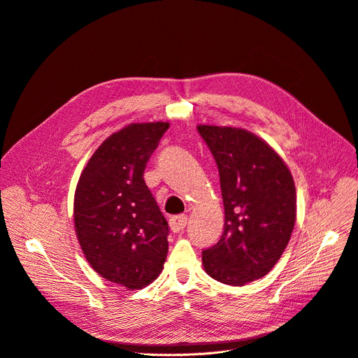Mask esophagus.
Here are the masks:
<instances>
[{
    "instance_id": "obj_1",
    "label": "esophagus",
    "mask_w": 358,
    "mask_h": 358,
    "mask_svg": "<svg viewBox=\"0 0 358 358\" xmlns=\"http://www.w3.org/2000/svg\"><path fill=\"white\" fill-rule=\"evenodd\" d=\"M169 224H171V229L173 231V233H179L180 229H183L187 224V217L186 215H175L169 220Z\"/></svg>"
}]
</instances>
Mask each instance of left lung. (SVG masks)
Here are the masks:
<instances>
[{
  "mask_svg": "<svg viewBox=\"0 0 358 358\" xmlns=\"http://www.w3.org/2000/svg\"><path fill=\"white\" fill-rule=\"evenodd\" d=\"M218 166L224 233L202 251L215 280L244 286L266 276L283 255L296 221V189L282 157L243 129L198 125Z\"/></svg>",
  "mask_w": 358,
  "mask_h": 358,
  "instance_id": "1",
  "label": "left lung"
}]
</instances>
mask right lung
<instances>
[{
	"instance_id": "obj_1",
	"label": "right lung",
	"mask_w": 358,
	"mask_h": 358,
	"mask_svg": "<svg viewBox=\"0 0 358 358\" xmlns=\"http://www.w3.org/2000/svg\"><path fill=\"white\" fill-rule=\"evenodd\" d=\"M169 122H140L111 134L79 178L75 231L91 267L113 283L141 289L163 268L169 225L143 175Z\"/></svg>"
}]
</instances>
